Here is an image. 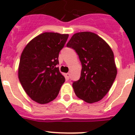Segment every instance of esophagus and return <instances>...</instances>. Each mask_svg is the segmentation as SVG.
<instances>
[{
	"label": "esophagus",
	"instance_id": "34e87169",
	"mask_svg": "<svg viewBox=\"0 0 135 135\" xmlns=\"http://www.w3.org/2000/svg\"><path fill=\"white\" fill-rule=\"evenodd\" d=\"M70 73H67L66 74V78H67V79H69V78H70Z\"/></svg>",
	"mask_w": 135,
	"mask_h": 135
}]
</instances>
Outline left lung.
<instances>
[{"instance_id": "1", "label": "left lung", "mask_w": 135, "mask_h": 135, "mask_svg": "<svg viewBox=\"0 0 135 135\" xmlns=\"http://www.w3.org/2000/svg\"><path fill=\"white\" fill-rule=\"evenodd\" d=\"M67 46L76 51L82 64L80 78L72 84L76 96L89 103L101 100L109 92L117 74L110 46L90 32L74 34Z\"/></svg>"}]
</instances>
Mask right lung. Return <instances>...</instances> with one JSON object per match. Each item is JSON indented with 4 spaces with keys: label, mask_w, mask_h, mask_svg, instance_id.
I'll list each match as a JSON object with an SVG mask.
<instances>
[{
    "label": "right lung",
    "mask_w": 135,
    "mask_h": 135,
    "mask_svg": "<svg viewBox=\"0 0 135 135\" xmlns=\"http://www.w3.org/2000/svg\"><path fill=\"white\" fill-rule=\"evenodd\" d=\"M68 34L45 32L32 39L20 57L18 77L27 95L40 104L56 98L65 77L59 68V53Z\"/></svg>",
    "instance_id": "1"
}]
</instances>
